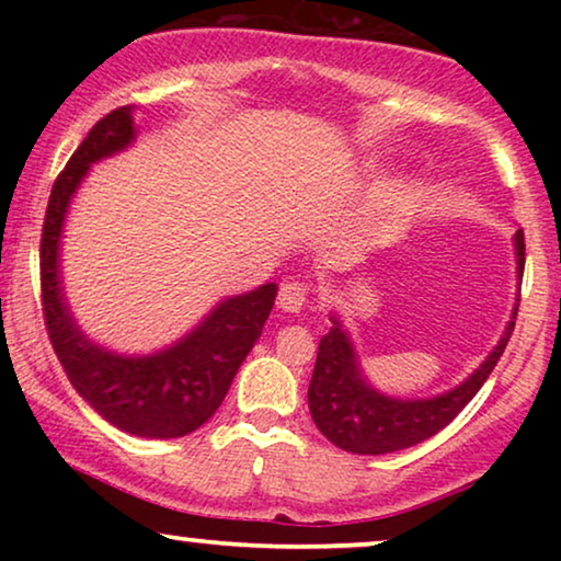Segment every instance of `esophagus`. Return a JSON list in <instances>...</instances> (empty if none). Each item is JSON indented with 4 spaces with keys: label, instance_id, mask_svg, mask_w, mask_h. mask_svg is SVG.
Masks as SVG:
<instances>
[{
    "label": "esophagus",
    "instance_id": "34e87169",
    "mask_svg": "<svg viewBox=\"0 0 561 561\" xmlns=\"http://www.w3.org/2000/svg\"><path fill=\"white\" fill-rule=\"evenodd\" d=\"M309 301V288L298 280H288L280 286V296H278V306L288 313H298Z\"/></svg>",
    "mask_w": 561,
    "mask_h": 561
}]
</instances>
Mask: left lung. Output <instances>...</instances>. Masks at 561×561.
I'll list each match as a JSON object with an SVG mask.
<instances>
[{"instance_id": "left-lung-1", "label": "left lung", "mask_w": 561, "mask_h": 561, "mask_svg": "<svg viewBox=\"0 0 561 561\" xmlns=\"http://www.w3.org/2000/svg\"><path fill=\"white\" fill-rule=\"evenodd\" d=\"M516 244V278H524V232L513 237ZM518 301V298H516ZM518 304L513 306L511 321L501 342L482 359V365L457 388L444 390L432 398H396L380 393L365 378L363 365L350 332L332 313V327L321 336L317 365L309 386V411L313 424L329 442L352 455H390V451L413 447L442 432L493 373L505 344L516 324Z\"/></svg>"}]
</instances>
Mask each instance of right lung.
Returning a JSON list of instances; mask_svg holds the SVG:
<instances>
[{
  "instance_id": "right-lung-1",
  "label": "right lung",
  "mask_w": 561,
  "mask_h": 561,
  "mask_svg": "<svg viewBox=\"0 0 561 561\" xmlns=\"http://www.w3.org/2000/svg\"><path fill=\"white\" fill-rule=\"evenodd\" d=\"M133 112V106H119L99 119L53 183L41 242L43 313L68 380L99 416L145 439H175L196 432L225 401L263 334L278 286L265 283L221 298L188 334L150 355H119L81 332L60 280V237L89 168L135 142Z\"/></svg>"
}]
</instances>
